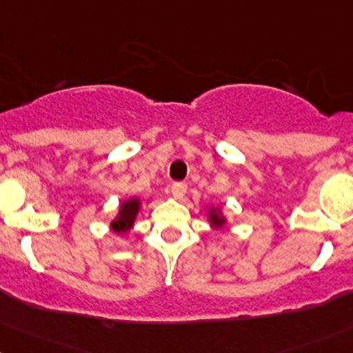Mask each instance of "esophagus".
Masks as SVG:
<instances>
[{"instance_id": "obj_1", "label": "esophagus", "mask_w": 353, "mask_h": 353, "mask_svg": "<svg viewBox=\"0 0 353 353\" xmlns=\"http://www.w3.org/2000/svg\"><path fill=\"white\" fill-rule=\"evenodd\" d=\"M187 194V185L185 183H173L172 185V195L175 199H183Z\"/></svg>"}]
</instances>
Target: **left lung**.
<instances>
[{"label":"left lung","instance_id":"8db88e82","mask_svg":"<svg viewBox=\"0 0 353 353\" xmlns=\"http://www.w3.org/2000/svg\"><path fill=\"white\" fill-rule=\"evenodd\" d=\"M205 217H207V223H209V226L212 228L214 231H219L223 230L224 226L228 224V217L226 214H224V207L221 205V203H217V205H209V209H207L205 212Z\"/></svg>","mask_w":353,"mask_h":353}]
</instances>
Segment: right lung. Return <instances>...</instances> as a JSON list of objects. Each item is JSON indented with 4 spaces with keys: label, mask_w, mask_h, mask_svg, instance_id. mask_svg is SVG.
I'll return each instance as SVG.
<instances>
[{
    "label": "right lung",
    "mask_w": 353,
    "mask_h": 353,
    "mask_svg": "<svg viewBox=\"0 0 353 353\" xmlns=\"http://www.w3.org/2000/svg\"><path fill=\"white\" fill-rule=\"evenodd\" d=\"M141 207H143V201L139 197H129L125 201H122L121 205H119L117 214L110 221L112 231L117 236L127 234L134 228V223H136Z\"/></svg>",
    "instance_id": "1"
}]
</instances>
